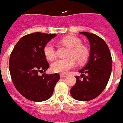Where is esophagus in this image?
<instances>
[{
	"label": "esophagus",
	"mask_w": 123,
	"mask_h": 123,
	"mask_svg": "<svg viewBox=\"0 0 123 123\" xmlns=\"http://www.w3.org/2000/svg\"><path fill=\"white\" fill-rule=\"evenodd\" d=\"M66 77V75H63V74H60V77L61 78H65Z\"/></svg>",
	"instance_id": "obj_1"
}]
</instances>
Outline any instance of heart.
<instances>
[{
  "label": "heart",
  "mask_w": 123,
  "mask_h": 123,
  "mask_svg": "<svg viewBox=\"0 0 123 123\" xmlns=\"http://www.w3.org/2000/svg\"><path fill=\"white\" fill-rule=\"evenodd\" d=\"M59 43L68 47L69 50L65 59H59L51 65V70L56 73H66L68 71L75 68L77 61L79 64L85 63L89 58L88 48L81 44L79 38L73 36L64 37L59 41ZM44 54L47 60H53L55 58V50L53 43H46L43 48Z\"/></svg>",
  "instance_id": "1"
}]
</instances>
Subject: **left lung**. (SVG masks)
Masks as SVG:
<instances>
[{
    "label": "left lung",
    "mask_w": 123,
    "mask_h": 123,
    "mask_svg": "<svg viewBox=\"0 0 123 123\" xmlns=\"http://www.w3.org/2000/svg\"><path fill=\"white\" fill-rule=\"evenodd\" d=\"M80 33L89 41L90 58L87 64L79 71L82 74L80 77H76L70 93L77 100L89 101L98 97L106 87L112 70V58L108 46L101 37L88 32Z\"/></svg>",
    "instance_id": "1"
}]
</instances>
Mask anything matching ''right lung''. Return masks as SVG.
I'll return each mask as SVG.
<instances>
[{
	"label": "right lung",
	"mask_w": 123,
	"mask_h": 123,
	"mask_svg": "<svg viewBox=\"0 0 123 123\" xmlns=\"http://www.w3.org/2000/svg\"><path fill=\"white\" fill-rule=\"evenodd\" d=\"M55 36L38 32L26 35L19 40L10 54L9 69L12 82L29 100L43 102L49 99L60 79L58 73L38 75L49 68L43 48Z\"/></svg>",
	"instance_id": "obj_1"
}]
</instances>
